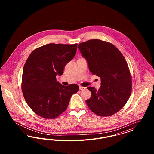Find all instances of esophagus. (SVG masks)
Instances as JSON below:
<instances>
[{"label": "esophagus", "mask_w": 154, "mask_h": 154, "mask_svg": "<svg viewBox=\"0 0 154 154\" xmlns=\"http://www.w3.org/2000/svg\"><path fill=\"white\" fill-rule=\"evenodd\" d=\"M85 88H86V87H82V86H79V89L81 90V91L84 90Z\"/></svg>", "instance_id": "obj_1"}]
</instances>
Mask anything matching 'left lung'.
<instances>
[{
	"label": "left lung",
	"instance_id": "8db88e82",
	"mask_svg": "<svg viewBox=\"0 0 154 154\" xmlns=\"http://www.w3.org/2000/svg\"><path fill=\"white\" fill-rule=\"evenodd\" d=\"M78 48L90 72L101 78L99 89L87 88L92 93L86 100L88 107L99 116H112L123 108L132 92V76L124 57L114 45L99 39L81 43Z\"/></svg>",
	"mask_w": 154,
	"mask_h": 154
}]
</instances>
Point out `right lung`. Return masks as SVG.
<instances>
[{
	"label": "right lung",
	"instance_id": "1",
	"mask_svg": "<svg viewBox=\"0 0 154 154\" xmlns=\"http://www.w3.org/2000/svg\"><path fill=\"white\" fill-rule=\"evenodd\" d=\"M77 44H45L31 52L23 69V95L37 116L58 117L66 110L71 96L78 92L77 84L64 86L57 81L66 64L75 55Z\"/></svg>",
	"mask_w": 154,
	"mask_h": 154
}]
</instances>
